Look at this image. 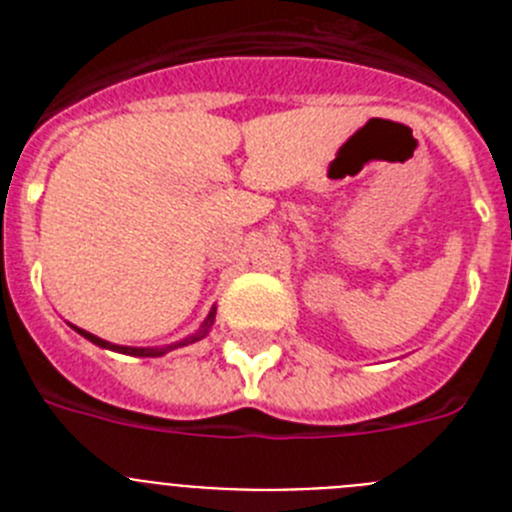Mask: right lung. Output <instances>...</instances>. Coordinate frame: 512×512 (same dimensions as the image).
Returning <instances> with one entry per match:
<instances>
[{"instance_id": "obj_1", "label": "right lung", "mask_w": 512, "mask_h": 512, "mask_svg": "<svg viewBox=\"0 0 512 512\" xmlns=\"http://www.w3.org/2000/svg\"><path fill=\"white\" fill-rule=\"evenodd\" d=\"M212 320H215V307H212L210 315H207V320H205V323H202V328L197 330V333H194V336L184 338V341H179V343H171V346H161V348H133V346H117V343L102 341V338L92 336V333H87V330L76 328V325H71V328H74L76 333H81V336L87 338V341L97 343V346H102V348H110V351H117V354H130V356H164V354H169V351H174V348L187 346V343H194V341H200V338H205V336H207V330L212 328Z\"/></svg>"}]
</instances>
